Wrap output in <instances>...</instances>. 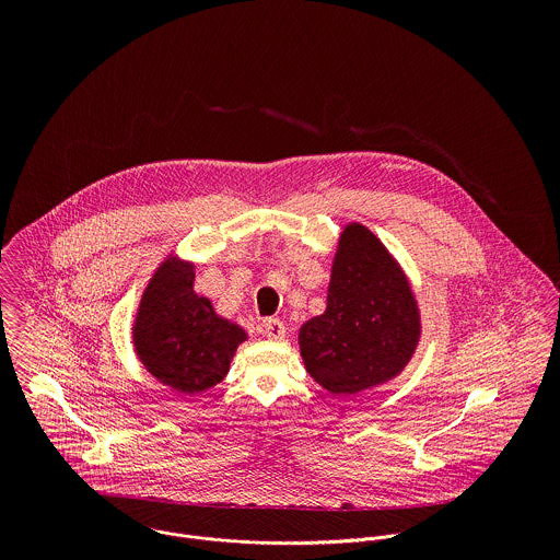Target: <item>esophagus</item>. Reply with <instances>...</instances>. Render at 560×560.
I'll list each match as a JSON object with an SVG mask.
<instances>
[{"mask_svg": "<svg viewBox=\"0 0 560 560\" xmlns=\"http://www.w3.org/2000/svg\"><path fill=\"white\" fill-rule=\"evenodd\" d=\"M262 331H265L267 338L280 340V338H284L287 327H284V323L280 319H265V323H262Z\"/></svg>", "mask_w": 560, "mask_h": 560, "instance_id": "esophagus-1", "label": "esophagus"}]
</instances>
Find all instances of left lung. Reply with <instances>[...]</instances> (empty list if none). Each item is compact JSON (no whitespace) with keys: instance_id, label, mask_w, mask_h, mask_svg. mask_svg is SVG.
<instances>
[{"instance_id":"left-lung-1","label":"left lung","mask_w":560,"mask_h":560,"mask_svg":"<svg viewBox=\"0 0 560 560\" xmlns=\"http://www.w3.org/2000/svg\"><path fill=\"white\" fill-rule=\"evenodd\" d=\"M418 325L397 262L371 231L351 224L331 267L327 308L300 329L306 371L331 395H358L407 364Z\"/></svg>"}]
</instances>
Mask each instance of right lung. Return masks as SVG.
<instances>
[{"label":"right lung","mask_w":560,"mask_h":560,"mask_svg":"<svg viewBox=\"0 0 560 560\" xmlns=\"http://www.w3.org/2000/svg\"><path fill=\"white\" fill-rule=\"evenodd\" d=\"M243 329L220 319L194 293V269L167 260L151 280L133 327L144 366L180 395H198L224 380Z\"/></svg>","instance_id":"right-lung-1"}]
</instances>
